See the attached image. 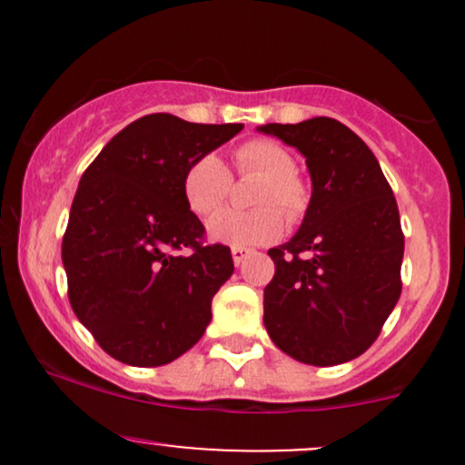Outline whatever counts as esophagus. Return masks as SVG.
Masks as SVG:
<instances>
[{
    "mask_svg": "<svg viewBox=\"0 0 465 465\" xmlns=\"http://www.w3.org/2000/svg\"><path fill=\"white\" fill-rule=\"evenodd\" d=\"M251 255V249H244V247H232V258H233V264L240 266Z\"/></svg>",
    "mask_w": 465,
    "mask_h": 465,
    "instance_id": "esophagus-1",
    "label": "esophagus"
}]
</instances>
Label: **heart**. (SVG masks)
<instances>
[{"label":"heart","mask_w":465,"mask_h":465,"mask_svg":"<svg viewBox=\"0 0 465 465\" xmlns=\"http://www.w3.org/2000/svg\"><path fill=\"white\" fill-rule=\"evenodd\" d=\"M236 165L240 174L262 177L255 190V210H223L207 223L212 240L233 247H253L280 238L284 221H300L306 214L311 192L306 181L297 173V162L288 148L273 140H249L236 151ZM232 192V173L223 159L207 153L183 174V199L194 214L210 216L225 203ZM277 209L281 211L276 212Z\"/></svg>","instance_id":"b5f03b06"}]
</instances>
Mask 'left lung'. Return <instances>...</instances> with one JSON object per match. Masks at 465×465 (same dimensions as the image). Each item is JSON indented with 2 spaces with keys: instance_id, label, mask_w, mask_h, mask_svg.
<instances>
[{
  "instance_id": "1",
  "label": "left lung",
  "mask_w": 465,
  "mask_h": 465,
  "mask_svg": "<svg viewBox=\"0 0 465 465\" xmlns=\"http://www.w3.org/2000/svg\"><path fill=\"white\" fill-rule=\"evenodd\" d=\"M306 157L312 196L300 232L269 249L264 325L295 361L330 367L361 356L400 300L398 203L367 143L332 117L264 124Z\"/></svg>"
}]
</instances>
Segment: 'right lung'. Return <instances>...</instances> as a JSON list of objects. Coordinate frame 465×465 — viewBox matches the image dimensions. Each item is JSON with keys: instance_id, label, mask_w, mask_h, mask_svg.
I'll use <instances>...</instances> for the list:
<instances>
[{"instance_id": "right-lung-1", "label": "right lung", "mask_w": 465, "mask_h": 465, "mask_svg": "<svg viewBox=\"0 0 465 465\" xmlns=\"http://www.w3.org/2000/svg\"><path fill=\"white\" fill-rule=\"evenodd\" d=\"M240 131L143 115L84 170L63 236L67 295L115 361L165 365L205 332L233 260L225 244H203L205 227L183 199V174ZM185 246L191 253L179 254Z\"/></svg>"}]
</instances>
